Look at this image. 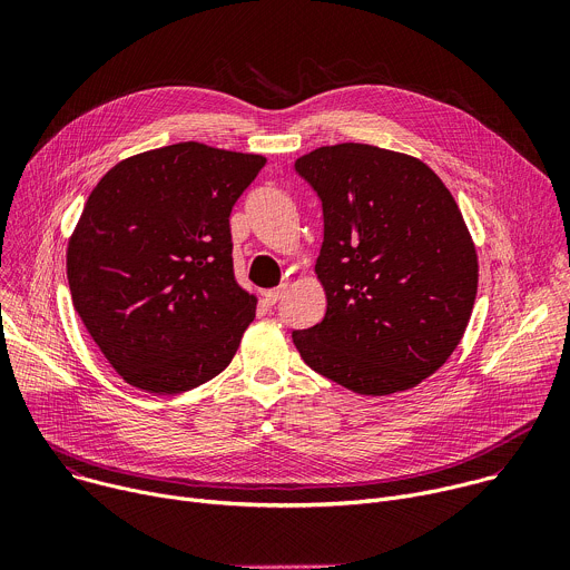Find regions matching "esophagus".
<instances>
[{"mask_svg":"<svg viewBox=\"0 0 570 570\" xmlns=\"http://www.w3.org/2000/svg\"><path fill=\"white\" fill-rule=\"evenodd\" d=\"M286 293V286H277V288H271V291H266L264 293V299H266V304L268 306H273V304H277L279 299H282V295Z\"/></svg>","mask_w":570,"mask_h":570,"instance_id":"1","label":"esophagus"}]
</instances>
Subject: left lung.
Listing matches in <instances>:
<instances>
[{"label":"left lung","instance_id":"obj_1","mask_svg":"<svg viewBox=\"0 0 570 570\" xmlns=\"http://www.w3.org/2000/svg\"><path fill=\"white\" fill-rule=\"evenodd\" d=\"M295 171L322 203L315 275L327 313L293 343L358 394L415 387L458 347L478 291L462 214L424 161L367 144L322 146Z\"/></svg>","mask_w":570,"mask_h":570}]
</instances>
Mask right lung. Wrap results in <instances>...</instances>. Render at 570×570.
Instances as JSON below:
<instances>
[{"instance_id":"obj_1","label":"right lung","mask_w":570,"mask_h":570,"mask_svg":"<svg viewBox=\"0 0 570 570\" xmlns=\"http://www.w3.org/2000/svg\"><path fill=\"white\" fill-rule=\"evenodd\" d=\"M264 165L262 155L180 141L119 161L90 194L67 279L126 383L176 394L234 358L257 299L234 279L229 214Z\"/></svg>"}]
</instances>
